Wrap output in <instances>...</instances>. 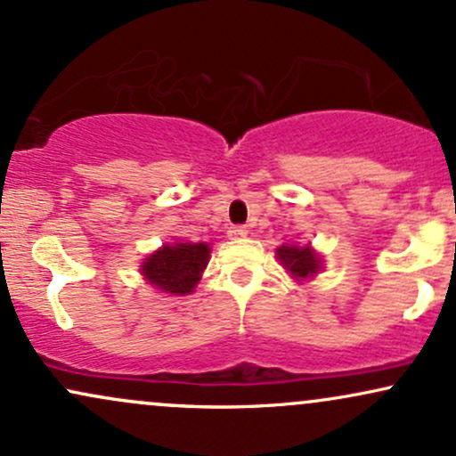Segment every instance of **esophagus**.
<instances>
[{"label": "esophagus", "mask_w": 456, "mask_h": 456, "mask_svg": "<svg viewBox=\"0 0 456 456\" xmlns=\"http://www.w3.org/2000/svg\"><path fill=\"white\" fill-rule=\"evenodd\" d=\"M246 233H248V229H246L244 224H235V227L229 229V235H232V238H244Z\"/></svg>", "instance_id": "34e87169"}]
</instances>
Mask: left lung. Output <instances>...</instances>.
<instances>
[{"instance_id":"obj_1","label":"left lung","mask_w":456,"mask_h":456,"mask_svg":"<svg viewBox=\"0 0 456 456\" xmlns=\"http://www.w3.org/2000/svg\"><path fill=\"white\" fill-rule=\"evenodd\" d=\"M276 253H279L282 265H285L296 279H306V276L317 274L319 259L311 246H281Z\"/></svg>"}]
</instances>
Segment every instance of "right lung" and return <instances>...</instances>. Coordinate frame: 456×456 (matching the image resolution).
I'll return each mask as SVG.
<instances>
[{
    "label": "right lung",
    "instance_id": "obj_1",
    "mask_svg": "<svg viewBox=\"0 0 456 456\" xmlns=\"http://www.w3.org/2000/svg\"><path fill=\"white\" fill-rule=\"evenodd\" d=\"M210 248L208 244L162 246L143 264V276L156 289L167 294H188L206 268Z\"/></svg>",
    "mask_w": 456,
    "mask_h": 456
}]
</instances>
